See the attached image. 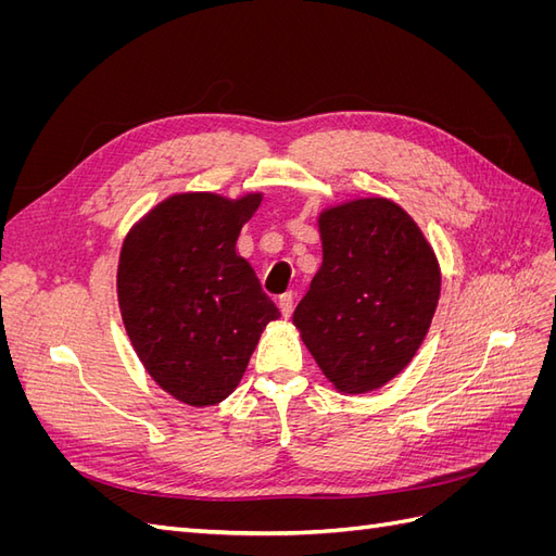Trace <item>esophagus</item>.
I'll return each mask as SVG.
<instances>
[{
  "instance_id": "34e87169",
  "label": "esophagus",
  "mask_w": 556,
  "mask_h": 556,
  "mask_svg": "<svg viewBox=\"0 0 556 556\" xmlns=\"http://www.w3.org/2000/svg\"><path fill=\"white\" fill-rule=\"evenodd\" d=\"M278 306H280L282 317H292V313H294V294H292V292L282 294L280 301H278Z\"/></svg>"
}]
</instances>
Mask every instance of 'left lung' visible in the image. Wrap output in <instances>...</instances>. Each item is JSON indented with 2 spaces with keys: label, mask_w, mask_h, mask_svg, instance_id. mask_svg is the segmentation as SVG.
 Listing matches in <instances>:
<instances>
[{
  "label": "left lung",
  "mask_w": 556,
  "mask_h": 556,
  "mask_svg": "<svg viewBox=\"0 0 556 556\" xmlns=\"http://www.w3.org/2000/svg\"><path fill=\"white\" fill-rule=\"evenodd\" d=\"M317 225L323 266L292 323L336 390H378L425 341L441 296L439 260L390 199L348 201Z\"/></svg>",
  "instance_id": "8db88e82"
}]
</instances>
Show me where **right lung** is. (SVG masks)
<instances>
[{
    "label": "right lung",
    "mask_w": 556,
    "mask_h": 556,
    "mask_svg": "<svg viewBox=\"0 0 556 556\" xmlns=\"http://www.w3.org/2000/svg\"><path fill=\"white\" fill-rule=\"evenodd\" d=\"M260 204V192L174 194L123 243L117 304L129 341L150 378L188 406H215L237 390L264 327L280 317L237 255Z\"/></svg>",
    "instance_id": "right-lung-1"
}]
</instances>
